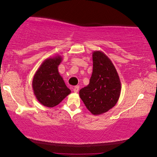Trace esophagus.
<instances>
[{
	"instance_id": "obj_1",
	"label": "esophagus",
	"mask_w": 157,
	"mask_h": 157,
	"mask_svg": "<svg viewBox=\"0 0 157 157\" xmlns=\"http://www.w3.org/2000/svg\"><path fill=\"white\" fill-rule=\"evenodd\" d=\"M79 89H80V87H79V86H75V87L73 89L74 92H75V93H77V92H78Z\"/></svg>"
}]
</instances>
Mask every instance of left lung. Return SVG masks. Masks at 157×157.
<instances>
[{"label": "left lung", "instance_id": "obj_1", "mask_svg": "<svg viewBox=\"0 0 157 157\" xmlns=\"http://www.w3.org/2000/svg\"><path fill=\"white\" fill-rule=\"evenodd\" d=\"M92 59L89 84L81 89L79 94L90 112L100 115L117 104L121 93V82L113 63L103 52L94 51Z\"/></svg>", "mask_w": 157, "mask_h": 157}]
</instances>
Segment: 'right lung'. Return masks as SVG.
Wrapping results in <instances>:
<instances>
[{
	"instance_id": "obj_1",
	"label": "right lung",
	"mask_w": 157,
	"mask_h": 157,
	"mask_svg": "<svg viewBox=\"0 0 157 157\" xmlns=\"http://www.w3.org/2000/svg\"><path fill=\"white\" fill-rule=\"evenodd\" d=\"M62 60L60 55L46 59L32 80L34 94L40 103L48 108L57 105L71 93L58 71V66Z\"/></svg>"
}]
</instances>
